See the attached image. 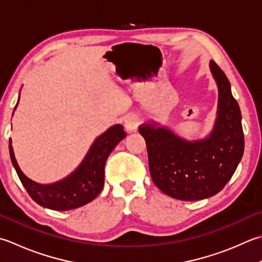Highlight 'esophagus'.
<instances>
[{
	"instance_id": "esophagus-1",
	"label": "esophagus",
	"mask_w": 262,
	"mask_h": 262,
	"mask_svg": "<svg viewBox=\"0 0 262 262\" xmlns=\"http://www.w3.org/2000/svg\"><path fill=\"white\" fill-rule=\"evenodd\" d=\"M138 124H140V119L136 116H128L125 119V128L128 133L136 132Z\"/></svg>"
}]
</instances>
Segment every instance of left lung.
Instances as JSON below:
<instances>
[{
	"mask_svg": "<svg viewBox=\"0 0 262 262\" xmlns=\"http://www.w3.org/2000/svg\"><path fill=\"white\" fill-rule=\"evenodd\" d=\"M209 66L218 87V107L206 138L187 141L153 120L138 127L146 142L153 183L167 195L183 201L216 195L232 178L244 152L242 115L229 80L214 61Z\"/></svg>",
	"mask_w": 262,
	"mask_h": 262,
	"instance_id": "left-lung-1",
	"label": "left lung"
}]
</instances>
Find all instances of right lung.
Segmentation results:
<instances>
[{
	"label": "right lung",
	"mask_w": 262,
	"mask_h": 262,
	"mask_svg": "<svg viewBox=\"0 0 262 262\" xmlns=\"http://www.w3.org/2000/svg\"><path fill=\"white\" fill-rule=\"evenodd\" d=\"M18 103L15 104L14 110L17 109ZM125 137L126 133L122 125L111 126L103 134L95 138L83 161L70 175L52 184H38L25 175L15 160L11 138L9 141V151L12 165L30 198L44 208L67 211L83 207L99 195L104 185L106 159L118 143Z\"/></svg>",
	"instance_id": "add662e5"
}]
</instances>
